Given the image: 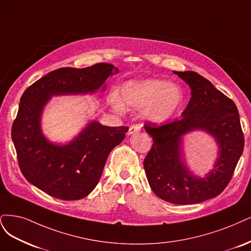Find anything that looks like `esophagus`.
Returning a JSON list of instances; mask_svg holds the SVG:
<instances>
[{
    "label": "esophagus",
    "instance_id": "1",
    "mask_svg": "<svg viewBox=\"0 0 251 251\" xmlns=\"http://www.w3.org/2000/svg\"><path fill=\"white\" fill-rule=\"evenodd\" d=\"M141 125L140 124H135V125H132V126H130V128H129V131H128V133L129 134H133V133H135V132H137V131H140L141 130Z\"/></svg>",
    "mask_w": 251,
    "mask_h": 251
}]
</instances>
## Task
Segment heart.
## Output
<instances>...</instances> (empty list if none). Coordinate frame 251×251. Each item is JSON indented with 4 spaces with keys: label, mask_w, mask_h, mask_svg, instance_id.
I'll return each instance as SVG.
<instances>
[{
    "label": "heart",
    "mask_w": 251,
    "mask_h": 251,
    "mask_svg": "<svg viewBox=\"0 0 251 251\" xmlns=\"http://www.w3.org/2000/svg\"><path fill=\"white\" fill-rule=\"evenodd\" d=\"M122 101L129 108H144L146 117L154 122L171 118L182 102V94L176 85L160 79H145L126 82L122 87ZM112 105L121 110L123 105L117 95L111 97Z\"/></svg>",
    "instance_id": "b5f03b06"
}]
</instances>
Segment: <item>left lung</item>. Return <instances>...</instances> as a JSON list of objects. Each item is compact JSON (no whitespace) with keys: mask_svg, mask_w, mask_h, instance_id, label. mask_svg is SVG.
<instances>
[{"mask_svg":"<svg viewBox=\"0 0 251 251\" xmlns=\"http://www.w3.org/2000/svg\"><path fill=\"white\" fill-rule=\"evenodd\" d=\"M174 73L190 85L192 97L180 119L145 125L153 144L144 168L150 188L160 199L194 204L218 196L227 187L244 150V134L231 99L195 72ZM194 128L211 133L221 148L216 168L204 179L193 176L180 157V137Z\"/></svg>","mask_w":251,"mask_h":251,"instance_id":"8db88e82","label":"left lung"}]
</instances>
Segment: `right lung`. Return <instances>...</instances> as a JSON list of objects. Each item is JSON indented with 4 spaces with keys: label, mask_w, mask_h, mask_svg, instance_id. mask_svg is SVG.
Wrapping results in <instances>:
<instances>
[{
    "label": "right lung",
    "mask_w": 251,
    "mask_h": 251,
    "mask_svg": "<svg viewBox=\"0 0 251 251\" xmlns=\"http://www.w3.org/2000/svg\"><path fill=\"white\" fill-rule=\"evenodd\" d=\"M114 68L104 62L84 69L61 68L24 92L11 128L12 142L22 174L48 195L61 200L86 197L98 184L110 151L124 140L129 128L92 122L74 142L58 146L40 131L45 104L54 95L94 93L112 75Z\"/></svg>",
    "instance_id": "1"
}]
</instances>
